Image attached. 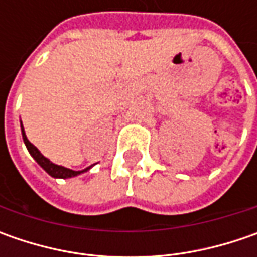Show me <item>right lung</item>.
<instances>
[{"instance_id":"add662e5","label":"right lung","mask_w":257,"mask_h":257,"mask_svg":"<svg viewBox=\"0 0 257 257\" xmlns=\"http://www.w3.org/2000/svg\"><path fill=\"white\" fill-rule=\"evenodd\" d=\"M21 133H23V140H24V143L25 146H27V149H28L30 154L33 156V159H34L35 162L40 164V166H41V167H43L45 172L48 173L51 177H55V179H68V177H75V176H78V174H81V173L88 172V170L91 169V166H90V167H87V169H84V170H78V172H75V170H71V169H67V167H63V166L54 164L53 162H50L47 157H44L43 154L40 153V150L35 147L34 144L30 143V140H28V139H27V136H25L23 123H21Z\"/></svg>"}]
</instances>
